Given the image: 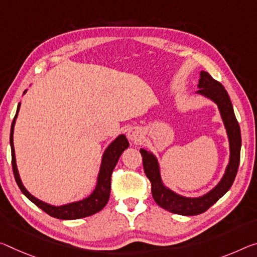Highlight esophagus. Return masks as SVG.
<instances>
[{
  "instance_id": "1",
  "label": "esophagus",
  "mask_w": 257,
  "mask_h": 257,
  "mask_svg": "<svg viewBox=\"0 0 257 257\" xmlns=\"http://www.w3.org/2000/svg\"><path fill=\"white\" fill-rule=\"evenodd\" d=\"M128 138L132 142H140L142 138V133L140 132V129L137 128H130L128 130Z\"/></svg>"
}]
</instances>
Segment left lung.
Returning <instances> with one entry per match:
<instances>
[{
    "mask_svg": "<svg viewBox=\"0 0 257 257\" xmlns=\"http://www.w3.org/2000/svg\"><path fill=\"white\" fill-rule=\"evenodd\" d=\"M198 87L200 88L198 93L206 96L217 104L221 112L222 119L225 124L227 136L230 141V162L226 167L225 174L222 181L218 183L216 187L207 194L200 198H184L181 197L173 191L165 187L162 184L160 177V170L156 157L149 153L148 151L142 149L141 154L143 158V167L146 177L151 182V191L152 197L161 208L170 211V213L185 215V216H193L199 215L210 208L219 198H222L230 187L233 184L235 175L238 173L239 162H240V149H241V134H240V127L234 115L233 106L230 100L223 85L211 77L209 73L201 72L200 80H199Z\"/></svg>",
    "mask_w": 257,
    "mask_h": 257,
    "instance_id": "obj_1",
    "label": "left lung"
}]
</instances>
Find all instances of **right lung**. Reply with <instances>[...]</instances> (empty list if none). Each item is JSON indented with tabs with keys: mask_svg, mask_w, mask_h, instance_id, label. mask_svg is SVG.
<instances>
[{
	"mask_svg": "<svg viewBox=\"0 0 257 257\" xmlns=\"http://www.w3.org/2000/svg\"><path fill=\"white\" fill-rule=\"evenodd\" d=\"M18 105L17 113L14 117L11 124V133H10V145H11V164H12V170H14L15 180L17 182L19 189L22 190V192L30 199V200L35 203L39 208L46 211L48 215H50L52 217L59 218V219H76V218H82L90 216L96 213H98L106 206V203L109 199V193H111V177L113 169L115 168L119 160L120 156L125 149H128L129 143L124 135H120L116 138L113 143L108 146L107 150L105 151L103 156V161H101L99 175H98V181H97L96 189L91 193L90 197L83 199V200L68 203V205L55 207L50 206L48 203L43 202L33 197L28 191L25 189V186L23 185L22 181H20L17 165H16V157H15V149H14V127H15V121L17 117V114L19 111Z\"/></svg>",
	"mask_w": 257,
	"mask_h": 257,
	"instance_id": "1",
	"label": "right lung"
}]
</instances>
